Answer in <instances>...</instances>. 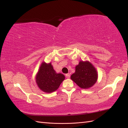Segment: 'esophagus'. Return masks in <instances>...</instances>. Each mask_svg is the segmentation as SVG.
Masks as SVG:
<instances>
[{"label": "esophagus", "instance_id": "obj_1", "mask_svg": "<svg viewBox=\"0 0 128 128\" xmlns=\"http://www.w3.org/2000/svg\"><path fill=\"white\" fill-rule=\"evenodd\" d=\"M65 75H66V77L67 78H70V74H66Z\"/></svg>", "mask_w": 128, "mask_h": 128}]
</instances>
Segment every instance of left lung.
I'll use <instances>...</instances> for the list:
<instances>
[{"instance_id":"1","label":"left lung","mask_w":128,"mask_h":128,"mask_svg":"<svg viewBox=\"0 0 128 128\" xmlns=\"http://www.w3.org/2000/svg\"><path fill=\"white\" fill-rule=\"evenodd\" d=\"M70 78L79 87L88 88L92 87L98 79V73L90 62L80 61L75 67V72Z\"/></svg>"}]
</instances>
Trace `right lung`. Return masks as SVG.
Here are the masks:
<instances>
[{
  "instance_id": "add662e5",
  "label": "right lung",
  "mask_w": 128,
  "mask_h": 128,
  "mask_svg": "<svg viewBox=\"0 0 128 128\" xmlns=\"http://www.w3.org/2000/svg\"><path fill=\"white\" fill-rule=\"evenodd\" d=\"M65 77L62 74H57L54 70L51 63L42 62L36 76V82L42 91L51 93L59 88Z\"/></svg>"
}]
</instances>
